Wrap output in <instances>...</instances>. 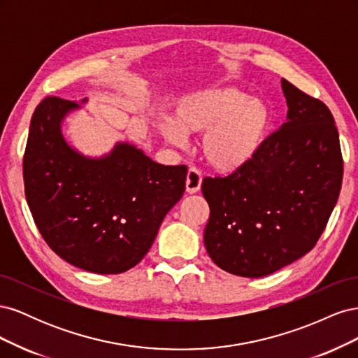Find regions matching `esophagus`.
I'll use <instances>...</instances> for the list:
<instances>
[{
    "label": "esophagus",
    "instance_id": "34e87169",
    "mask_svg": "<svg viewBox=\"0 0 358 358\" xmlns=\"http://www.w3.org/2000/svg\"><path fill=\"white\" fill-rule=\"evenodd\" d=\"M201 180H203L201 171L197 167H189L188 175H187V191L189 194L199 192L201 187Z\"/></svg>",
    "mask_w": 358,
    "mask_h": 358
}]
</instances>
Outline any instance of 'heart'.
<instances>
[{"instance_id":"obj_1","label":"heart","mask_w":358,"mask_h":358,"mask_svg":"<svg viewBox=\"0 0 358 358\" xmlns=\"http://www.w3.org/2000/svg\"><path fill=\"white\" fill-rule=\"evenodd\" d=\"M270 125L272 113L264 101L234 88H215L183 100L176 109V122H164L161 131L176 145L185 140L183 133H204V158L215 169L229 171L258 154Z\"/></svg>"}]
</instances>
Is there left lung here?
Segmentation results:
<instances>
[{
	"label": "left lung",
	"instance_id": "1",
	"mask_svg": "<svg viewBox=\"0 0 358 358\" xmlns=\"http://www.w3.org/2000/svg\"><path fill=\"white\" fill-rule=\"evenodd\" d=\"M288 121L227 176L204 178V246L237 276L262 278L317 245L339 199L343 158L329 107L282 79Z\"/></svg>",
	"mask_w": 358,
	"mask_h": 358
}]
</instances>
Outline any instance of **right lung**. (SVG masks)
Listing matches in <instances>:
<instances>
[{"label":"right lung","instance_id":"add662e5","mask_svg":"<svg viewBox=\"0 0 358 358\" xmlns=\"http://www.w3.org/2000/svg\"><path fill=\"white\" fill-rule=\"evenodd\" d=\"M76 107L52 95L37 106L24 154L25 197L57 255L92 273H122L152 246L185 192L188 169L157 164L128 143L101 159L79 155L61 134L62 117Z\"/></svg>","mask_w":358,"mask_h":358}]
</instances>
